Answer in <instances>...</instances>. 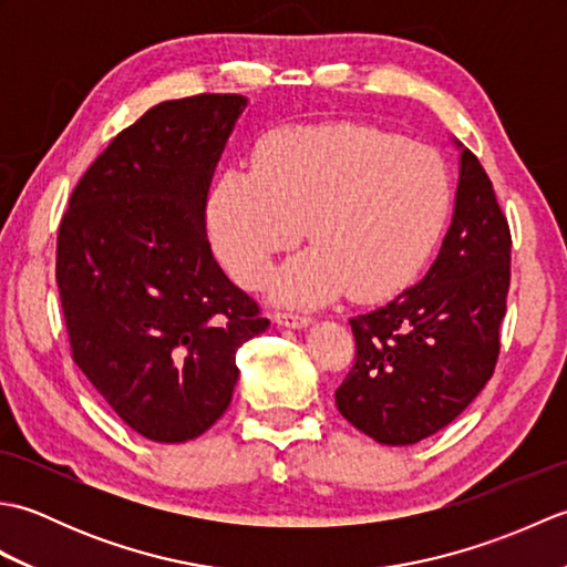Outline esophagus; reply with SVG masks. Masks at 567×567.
I'll use <instances>...</instances> for the list:
<instances>
[{
    "label": "esophagus",
    "mask_w": 567,
    "mask_h": 567,
    "mask_svg": "<svg viewBox=\"0 0 567 567\" xmlns=\"http://www.w3.org/2000/svg\"><path fill=\"white\" fill-rule=\"evenodd\" d=\"M277 327H285V329H307L311 319L309 317H299V315H287V311H277L272 317Z\"/></svg>",
    "instance_id": "34e87169"
}]
</instances>
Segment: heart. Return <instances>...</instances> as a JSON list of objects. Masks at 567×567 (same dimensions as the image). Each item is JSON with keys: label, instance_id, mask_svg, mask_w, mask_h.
I'll list each match as a JSON object with an SVG mask.
<instances>
[{"label": "heart", "instance_id": "b5f03b06", "mask_svg": "<svg viewBox=\"0 0 567 567\" xmlns=\"http://www.w3.org/2000/svg\"><path fill=\"white\" fill-rule=\"evenodd\" d=\"M451 212L436 153L353 122L290 126L265 136L252 171H228L207 212L216 256L258 287L305 236L315 248L272 280L277 302L315 307L400 295L424 268Z\"/></svg>", "mask_w": 567, "mask_h": 567}]
</instances>
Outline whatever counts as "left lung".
<instances>
[{
  "label": "left lung",
  "mask_w": 567,
  "mask_h": 567,
  "mask_svg": "<svg viewBox=\"0 0 567 567\" xmlns=\"http://www.w3.org/2000/svg\"><path fill=\"white\" fill-rule=\"evenodd\" d=\"M461 151L453 219L421 282L351 319L355 365L336 406L384 445H412L449 426L483 392L499 355L512 236L495 189Z\"/></svg>",
  "instance_id": "1"
}]
</instances>
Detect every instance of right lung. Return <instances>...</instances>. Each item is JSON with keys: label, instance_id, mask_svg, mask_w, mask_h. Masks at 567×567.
Returning a JSON list of instances; mask_svg holds the SVG:
<instances>
[{"label": "right lung", "instance_id": "add662e5", "mask_svg": "<svg viewBox=\"0 0 567 567\" xmlns=\"http://www.w3.org/2000/svg\"><path fill=\"white\" fill-rule=\"evenodd\" d=\"M246 106L240 94L155 104L82 175L60 221L72 358L158 443L197 439L226 412L236 351L270 327L207 240L212 179Z\"/></svg>", "mask_w": 567, "mask_h": 567}]
</instances>
